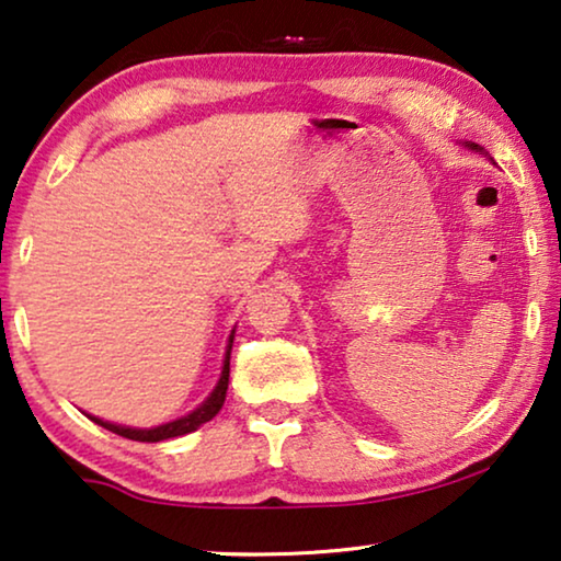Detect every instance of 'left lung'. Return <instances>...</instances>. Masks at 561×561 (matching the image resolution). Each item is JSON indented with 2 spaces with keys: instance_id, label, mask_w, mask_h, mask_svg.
<instances>
[{
  "instance_id": "8db88e82",
  "label": "left lung",
  "mask_w": 561,
  "mask_h": 561,
  "mask_svg": "<svg viewBox=\"0 0 561 561\" xmlns=\"http://www.w3.org/2000/svg\"><path fill=\"white\" fill-rule=\"evenodd\" d=\"M466 146H468V149H470V151H483V149H481V146H478V144H473V141H466ZM483 153H485V151H483ZM485 157H489V153H485ZM491 161H493V159H491Z\"/></svg>"
}]
</instances>
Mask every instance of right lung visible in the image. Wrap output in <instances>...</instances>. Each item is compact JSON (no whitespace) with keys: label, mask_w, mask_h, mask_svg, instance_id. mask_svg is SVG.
Here are the masks:
<instances>
[{"label":"right lung","mask_w":561,"mask_h":561,"mask_svg":"<svg viewBox=\"0 0 561 561\" xmlns=\"http://www.w3.org/2000/svg\"><path fill=\"white\" fill-rule=\"evenodd\" d=\"M232 341H234V329L230 331V339H227L222 371H220V379H217L215 389L207 394L205 402L197 404V408H194L192 412H186V415L176 417L172 422H164V425H157V427H128V425H116V422L101 420L95 415H88V417H91L95 425L111 430V433H116L121 437H128V440H139V443H161V440H169V437H180V435H186V433H194V430L205 425V422L213 420L217 412L222 410L225 397H227V381H230Z\"/></svg>","instance_id":"1"}]
</instances>
